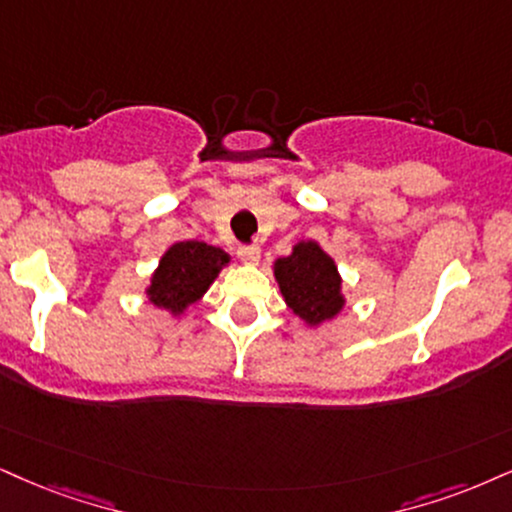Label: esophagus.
Masks as SVG:
<instances>
[{
    "instance_id": "esophagus-1",
    "label": "esophagus",
    "mask_w": 512,
    "mask_h": 512,
    "mask_svg": "<svg viewBox=\"0 0 512 512\" xmlns=\"http://www.w3.org/2000/svg\"><path fill=\"white\" fill-rule=\"evenodd\" d=\"M237 256L242 258V263H246V266H256V263L261 261V246H256V244L239 246Z\"/></svg>"
}]
</instances>
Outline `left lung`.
Listing matches in <instances>:
<instances>
[{"label":"left lung","instance_id":"obj_1","mask_svg":"<svg viewBox=\"0 0 512 512\" xmlns=\"http://www.w3.org/2000/svg\"><path fill=\"white\" fill-rule=\"evenodd\" d=\"M273 275L282 299L308 327H320L346 308L337 263L315 239H301L292 254L277 258Z\"/></svg>","mask_w":512,"mask_h":512}]
</instances>
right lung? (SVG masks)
<instances>
[{"label": "right lung", "instance_id": "add662e5", "mask_svg": "<svg viewBox=\"0 0 512 512\" xmlns=\"http://www.w3.org/2000/svg\"><path fill=\"white\" fill-rule=\"evenodd\" d=\"M230 263V254H225L220 246L197 242V239L175 242L163 251L144 294L149 304L168 311L173 318H180L189 306L204 299L220 270Z\"/></svg>", "mask_w": 512, "mask_h": 512}]
</instances>
